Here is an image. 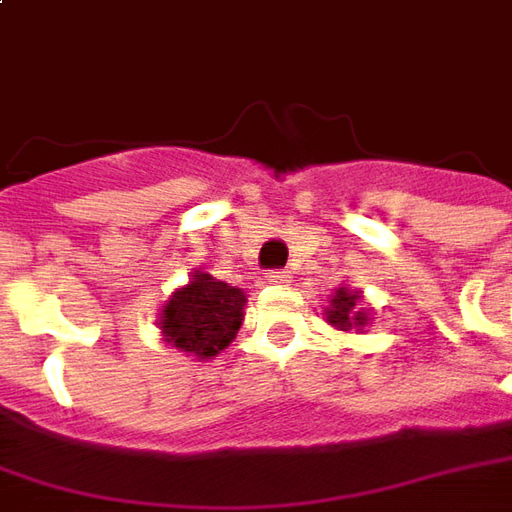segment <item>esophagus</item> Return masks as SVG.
<instances>
[{
  "label": "esophagus",
  "instance_id": "1",
  "mask_svg": "<svg viewBox=\"0 0 512 512\" xmlns=\"http://www.w3.org/2000/svg\"><path fill=\"white\" fill-rule=\"evenodd\" d=\"M266 280H268V285H288V282H291V274L280 268V271H268Z\"/></svg>",
  "mask_w": 512,
  "mask_h": 512
}]
</instances>
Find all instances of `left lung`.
<instances>
[{"mask_svg":"<svg viewBox=\"0 0 512 512\" xmlns=\"http://www.w3.org/2000/svg\"><path fill=\"white\" fill-rule=\"evenodd\" d=\"M327 324L341 332H366V327L374 321L371 307L363 302V291L341 285L330 293V302L324 307Z\"/></svg>","mask_w":512,"mask_h":512,"instance_id":"8db88e82","label":"left lung"}]
</instances>
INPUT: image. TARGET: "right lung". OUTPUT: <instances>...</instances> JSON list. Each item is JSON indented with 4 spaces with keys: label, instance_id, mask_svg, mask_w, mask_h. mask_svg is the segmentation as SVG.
<instances>
[{
    "label": "right lung",
    "instance_id": "right-lung-1",
    "mask_svg": "<svg viewBox=\"0 0 512 512\" xmlns=\"http://www.w3.org/2000/svg\"><path fill=\"white\" fill-rule=\"evenodd\" d=\"M246 293L213 274L194 271L185 285L174 288L157 313L163 343L194 360H213L224 352L244 324Z\"/></svg>",
    "mask_w": 512,
    "mask_h": 512
}]
</instances>
